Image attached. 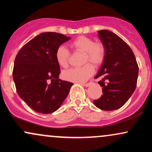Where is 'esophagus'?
<instances>
[{"label":"esophagus","instance_id":"1","mask_svg":"<svg viewBox=\"0 0 152 152\" xmlns=\"http://www.w3.org/2000/svg\"><path fill=\"white\" fill-rule=\"evenodd\" d=\"M92 83V82L91 81H90V82H88V83H82V85H83V86H86V87H88V86H89Z\"/></svg>","mask_w":152,"mask_h":152}]
</instances>
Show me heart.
I'll return each instance as SVG.
<instances>
[{"label": "heart", "instance_id": "b5f03b06", "mask_svg": "<svg viewBox=\"0 0 152 152\" xmlns=\"http://www.w3.org/2000/svg\"><path fill=\"white\" fill-rule=\"evenodd\" d=\"M75 52L83 53V63L87 64L81 67L73 68L63 73V77L66 80L76 83H83L89 78L94 72L95 66L102 65L105 58V46L102 42L94 41L93 38L81 36L76 38L70 43ZM56 59L63 68H67L69 65L71 53L67 48L60 46L56 51Z\"/></svg>", "mask_w": 152, "mask_h": 152}]
</instances>
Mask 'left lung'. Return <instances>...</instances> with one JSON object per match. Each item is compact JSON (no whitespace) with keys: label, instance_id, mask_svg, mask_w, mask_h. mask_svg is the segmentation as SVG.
<instances>
[{"label":"left lung","instance_id":"obj_1","mask_svg":"<svg viewBox=\"0 0 152 152\" xmlns=\"http://www.w3.org/2000/svg\"><path fill=\"white\" fill-rule=\"evenodd\" d=\"M99 37L105 46V58L95 78L102 77L98 83L103 94L94 100L96 107L105 111L121 108L137 87L139 66L129 45L119 36L108 30L99 31Z\"/></svg>","mask_w":152,"mask_h":152}]
</instances>
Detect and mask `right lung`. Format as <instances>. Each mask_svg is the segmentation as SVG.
Instances as JSON below:
<instances>
[{
	"label": "right lung",
	"mask_w": 152,
	"mask_h": 152,
	"mask_svg": "<svg viewBox=\"0 0 152 152\" xmlns=\"http://www.w3.org/2000/svg\"><path fill=\"white\" fill-rule=\"evenodd\" d=\"M69 39L58 33H42L17 53L13 70L16 91L36 112L50 114L56 111L74 84L58 78L60 66L55 56L57 48Z\"/></svg>",
	"instance_id": "add662e5"
}]
</instances>
